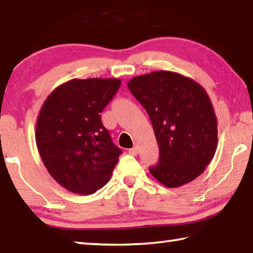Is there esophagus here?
<instances>
[{"label": "esophagus", "instance_id": "1", "mask_svg": "<svg viewBox=\"0 0 253 253\" xmlns=\"http://www.w3.org/2000/svg\"><path fill=\"white\" fill-rule=\"evenodd\" d=\"M128 153L129 154H131V155H137V154H138V147L137 146H135V147H132V148H130L129 151H128Z\"/></svg>", "mask_w": 253, "mask_h": 253}]
</instances>
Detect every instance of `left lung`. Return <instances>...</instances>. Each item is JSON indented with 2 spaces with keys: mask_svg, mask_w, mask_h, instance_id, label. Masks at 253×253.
Returning a JSON list of instances; mask_svg holds the SVG:
<instances>
[{
  "mask_svg": "<svg viewBox=\"0 0 253 253\" xmlns=\"http://www.w3.org/2000/svg\"><path fill=\"white\" fill-rule=\"evenodd\" d=\"M147 111L160 148L155 179L175 188L193 181L211 163L217 146V119L205 89L173 71H154L128 81Z\"/></svg>",
  "mask_w": 253,
  "mask_h": 253,
  "instance_id": "left-lung-1",
  "label": "left lung"
}]
</instances>
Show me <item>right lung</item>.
Masks as SVG:
<instances>
[{"instance_id": "add662e5", "label": "right lung", "mask_w": 253, "mask_h": 253, "mask_svg": "<svg viewBox=\"0 0 253 253\" xmlns=\"http://www.w3.org/2000/svg\"><path fill=\"white\" fill-rule=\"evenodd\" d=\"M117 78L71 79L46 97L37 118L36 142L49 174L72 193L89 195L105 186L121 148L100 113L115 96Z\"/></svg>"}]
</instances>
